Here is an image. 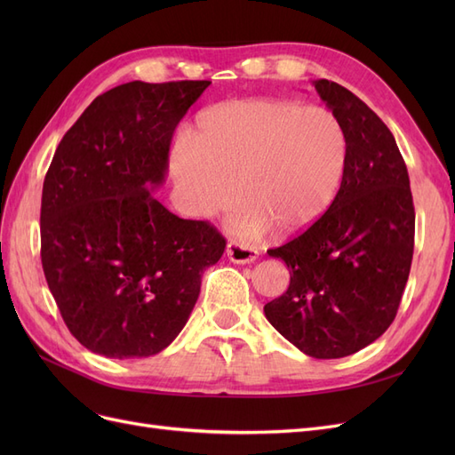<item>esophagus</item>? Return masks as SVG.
<instances>
[{"label":"esophagus","instance_id":"esophagus-1","mask_svg":"<svg viewBox=\"0 0 455 455\" xmlns=\"http://www.w3.org/2000/svg\"><path fill=\"white\" fill-rule=\"evenodd\" d=\"M226 252L233 264H252V261L258 258V251L254 249V246L243 244L237 241H229Z\"/></svg>","mask_w":455,"mask_h":455}]
</instances>
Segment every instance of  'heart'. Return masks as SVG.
I'll return each instance as SVG.
<instances>
[{
  "label": "heart",
  "instance_id": "b5f03b06",
  "mask_svg": "<svg viewBox=\"0 0 455 455\" xmlns=\"http://www.w3.org/2000/svg\"><path fill=\"white\" fill-rule=\"evenodd\" d=\"M171 171L191 214L241 206L231 226L256 237L309 229L334 204L347 169V139L321 106L246 99L203 109ZM236 189L233 190L232 188Z\"/></svg>",
  "mask_w": 455,
  "mask_h": 455
}]
</instances>
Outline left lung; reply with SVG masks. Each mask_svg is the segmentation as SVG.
Returning <instances> with one entry per match:
<instances>
[{
	"instance_id": "left-lung-1",
	"label": "left lung",
	"mask_w": 455,
	"mask_h": 455,
	"mask_svg": "<svg viewBox=\"0 0 455 455\" xmlns=\"http://www.w3.org/2000/svg\"><path fill=\"white\" fill-rule=\"evenodd\" d=\"M313 85L346 131L347 169L319 222L267 251L291 269V284L264 313L301 353L341 359L376 341L395 321L414 254L416 212L387 125L334 81Z\"/></svg>"
}]
</instances>
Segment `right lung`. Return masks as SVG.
Listing matches in <instances>:
<instances>
[{"label": "right lung", "instance_id": "1", "mask_svg": "<svg viewBox=\"0 0 455 455\" xmlns=\"http://www.w3.org/2000/svg\"><path fill=\"white\" fill-rule=\"evenodd\" d=\"M211 81L96 96L64 134L41 196V264L72 336L108 359L163 351L186 326L226 239L151 196L178 123Z\"/></svg>", "mask_w": 455, "mask_h": 455}]
</instances>
